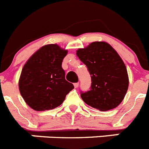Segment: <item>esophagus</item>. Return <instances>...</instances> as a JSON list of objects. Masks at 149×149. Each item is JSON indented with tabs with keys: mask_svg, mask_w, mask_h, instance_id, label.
Segmentation results:
<instances>
[{
	"mask_svg": "<svg viewBox=\"0 0 149 149\" xmlns=\"http://www.w3.org/2000/svg\"><path fill=\"white\" fill-rule=\"evenodd\" d=\"M73 85H74V86L76 87V88H77V87L79 86V82H76V83H74Z\"/></svg>",
	"mask_w": 149,
	"mask_h": 149,
	"instance_id": "esophagus-1",
	"label": "esophagus"
}]
</instances>
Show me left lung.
<instances>
[{"label":"left lung","instance_id":"obj_1","mask_svg":"<svg viewBox=\"0 0 149 149\" xmlns=\"http://www.w3.org/2000/svg\"><path fill=\"white\" fill-rule=\"evenodd\" d=\"M77 54L88 68L92 80L90 89L80 92L85 103L102 111L117 107L127 92L129 78L117 51L106 42H95L79 49Z\"/></svg>","mask_w":149,"mask_h":149}]
</instances>
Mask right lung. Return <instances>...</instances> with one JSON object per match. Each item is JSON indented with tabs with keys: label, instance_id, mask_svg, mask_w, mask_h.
I'll return each instance as SVG.
<instances>
[{
	"label": "right lung",
	"instance_id": "right-lung-1",
	"mask_svg": "<svg viewBox=\"0 0 149 149\" xmlns=\"http://www.w3.org/2000/svg\"><path fill=\"white\" fill-rule=\"evenodd\" d=\"M67 51L47 45L30 57L22 70L19 88L26 103L35 111L58 107L74 86L65 79L62 62Z\"/></svg>",
	"mask_w": 149,
	"mask_h": 149
}]
</instances>
